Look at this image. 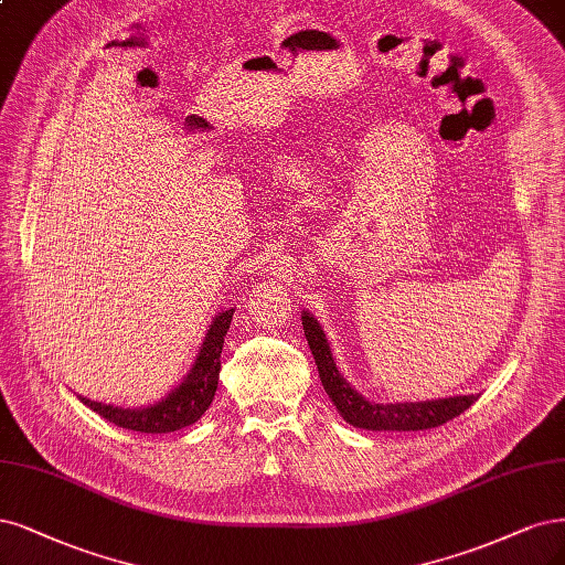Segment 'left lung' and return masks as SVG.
<instances>
[{"label":"left lung","mask_w":565,"mask_h":565,"mask_svg":"<svg viewBox=\"0 0 565 565\" xmlns=\"http://www.w3.org/2000/svg\"><path fill=\"white\" fill-rule=\"evenodd\" d=\"M301 324L306 332V341L310 353L316 358L318 374L324 385V393L334 402L337 412L345 423L362 430H430L439 427L446 420L460 416L465 408H470L479 395H456L444 399H425V402H395V404H376L362 397L353 385H350L341 374L332 358V348L327 343L320 322L303 310Z\"/></svg>","instance_id":"obj_1"}]
</instances>
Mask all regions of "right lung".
Listing matches in <instances>:
<instances>
[{"label":"right lung","mask_w":565,"mask_h":565,"mask_svg":"<svg viewBox=\"0 0 565 565\" xmlns=\"http://www.w3.org/2000/svg\"><path fill=\"white\" fill-rule=\"evenodd\" d=\"M233 318V308L222 310V313L212 320L207 334L201 343V350L196 355V362L189 369V374L182 379V383L170 391L163 399L157 404H149L145 408H121L114 404L93 402L86 397H79L86 406H90L95 414H100L105 420L126 427L132 433L145 435H163L182 430L186 425L196 423L207 406L215 399L220 369H222V348L224 337L228 332V324Z\"/></svg>","instance_id":"obj_1"}]
</instances>
